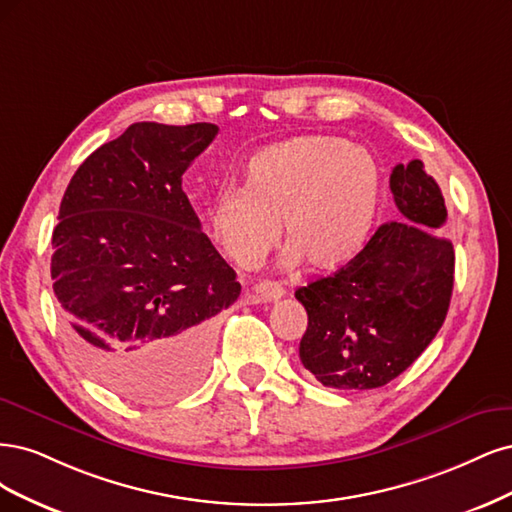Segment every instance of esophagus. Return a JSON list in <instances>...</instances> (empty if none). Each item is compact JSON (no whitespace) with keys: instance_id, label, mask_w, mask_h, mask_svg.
I'll list each match as a JSON object with an SVG mask.
<instances>
[{"instance_id":"34e87169","label":"esophagus","mask_w":512,"mask_h":512,"mask_svg":"<svg viewBox=\"0 0 512 512\" xmlns=\"http://www.w3.org/2000/svg\"><path fill=\"white\" fill-rule=\"evenodd\" d=\"M285 295L283 285L272 283V280H261L251 291V300L255 304H266V302H276Z\"/></svg>"}]
</instances>
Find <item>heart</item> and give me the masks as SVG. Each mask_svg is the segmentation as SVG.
<instances>
[{
    "label": "heart",
    "mask_w": 512,
    "mask_h": 512,
    "mask_svg": "<svg viewBox=\"0 0 512 512\" xmlns=\"http://www.w3.org/2000/svg\"><path fill=\"white\" fill-rule=\"evenodd\" d=\"M383 172L372 153L338 136H300L261 148L210 208L212 236L240 268H255L278 240L287 268L336 272L374 232Z\"/></svg>",
    "instance_id": "obj_1"
}]
</instances>
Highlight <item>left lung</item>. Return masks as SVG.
Listing matches in <instances>:
<instances>
[{
	"label": "left lung",
	"mask_w": 512,
	"mask_h": 512,
	"mask_svg": "<svg viewBox=\"0 0 512 512\" xmlns=\"http://www.w3.org/2000/svg\"><path fill=\"white\" fill-rule=\"evenodd\" d=\"M389 187L402 221H391L336 274L295 291L308 312L300 359L325 387L361 391L400 376L447 319L455 253L432 229L447 206L423 161L393 168Z\"/></svg>",
	"instance_id": "left-lung-1"
}]
</instances>
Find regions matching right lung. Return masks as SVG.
I'll list each match as a JSON object with an SVG mask.
<instances>
[{
	"mask_svg": "<svg viewBox=\"0 0 512 512\" xmlns=\"http://www.w3.org/2000/svg\"><path fill=\"white\" fill-rule=\"evenodd\" d=\"M212 123H134L63 193L51 276L80 366L129 402L161 404L206 374L214 317L240 295L202 232L183 174Z\"/></svg>",
	"mask_w": 512,
	"mask_h": 512,
	"instance_id": "add662e5",
	"label": "right lung"
}]
</instances>
